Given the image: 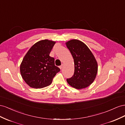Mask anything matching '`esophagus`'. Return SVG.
<instances>
[{"instance_id": "1", "label": "esophagus", "mask_w": 125, "mask_h": 125, "mask_svg": "<svg viewBox=\"0 0 125 125\" xmlns=\"http://www.w3.org/2000/svg\"><path fill=\"white\" fill-rule=\"evenodd\" d=\"M63 64H62L61 65V66H60V69H62V67H63Z\"/></svg>"}]
</instances>
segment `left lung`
I'll return each instance as SVG.
<instances>
[{
  "label": "left lung",
  "mask_w": 125,
  "mask_h": 125,
  "mask_svg": "<svg viewBox=\"0 0 125 125\" xmlns=\"http://www.w3.org/2000/svg\"><path fill=\"white\" fill-rule=\"evenodd\" d=\"M72 54L74 62V73L66 80L72 87L81 90L93 82L98 71V65L90 49L84 43L73 39L65 43Z\"/></svg>",
  "instance_id": "obj_1"
}]
</instances>
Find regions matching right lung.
<instances>
[{"label":"right lung","mask_w":125,"mask_h":125,"mask_svg":"<svg viewBox=\"0 0 125 125\" xmlns=\"http://www.w3.org/2000/svg\"><path fill=\"white\" fill-rule=\"evenodd\" d=\"M55 41L47 39L35 43L27 52L20 66L23 80L34 88H41L52 83L60 71L55 65L54 59L50 56Z\"/></svg>","instance_id":"1"}]
</instances>
